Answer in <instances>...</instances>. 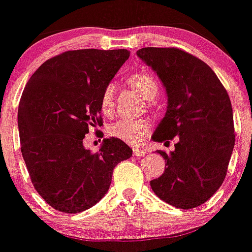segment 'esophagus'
Returning a JSON list of instances; mask_svg holds the SVG:
<instances>
[{"label":"esophagus","instance_id":"1","mask_svg":"<svg viewBox=\"0 0 252 252\" xmlns=\"http://www.w3.org/2000/svg\"><path fill=\"white\" fill-rule=\"evenodd\" d=\"M147 154V151L145 149H141V147H133V155L136 157H142V155Z\"/></svg>","mask_w":252,"mask_h":252}]
</instances>
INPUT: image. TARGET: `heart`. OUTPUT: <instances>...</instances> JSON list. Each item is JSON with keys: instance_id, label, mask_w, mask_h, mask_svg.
I'll use <instances>...</instances> for the list:
<instances>
[{"instance_id": "heart-1", "label": "heart", "mask_w": 252, "mask_h": 252, "mask_svg": "<svg viewBox=\"0 0 252 252\" xmlns=\"http://www.w3.org/2000/svg\"><path fill=\"white\" fill-rule=\"evenodd\" d=\"M126 83L147 101L155 98L158 93V84L149 73H133L126 79ZM114 85L110 84L103 89L101 95V110L105 115H111L114 112ZM149 130L150 123L144 119H120L110 126V133L112 136L133 145L142 142Z\"/></svg>"}]
</instances>
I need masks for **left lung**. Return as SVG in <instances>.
<instances>
[{
    "label": "left lung",
    "instance_id": "1",
    "mask_svg": "<svg viewBox=\"0 0 252 252\" xmlns=\"http://www.w3.org/2000/svg\"><path fill=\"white\" fill-rule=\"evenodd\" d=\"M137 55L167 93V111L151 140H177L169 154L158 150L167 167L151 189L173 207H198L221 186L234 147L228 93L211 67L180 49L142 48Z\"/></svg>",
    "mask_w": 252,
    "mask_h": 252
}]
</instances>
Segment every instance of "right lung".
<instances>
[{"label":"right lung","mask_w":252,"mask_h":252,"mask_svg":"<svg viewBox=\"0 0 252 252\" xmlns=\"http://www.w3.org/2000/svg\"><path fill=\"white\" fill-rule=\"evenodd\" d=\"M129 54L126 49L62 53L42 63L24 88L20 150L34 189L58 211L79 214L99 202L115 165L132 157L115 137L105 138L94 154L84 147L89 128L102 126V92Z\"/></svg>","instance_id":"obj_1"}]
</instances>
